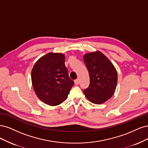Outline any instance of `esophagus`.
<instances>
[{
  "label": "esophagus",
  "instance_id": "esophagus-1",
  "mask_svg": "<svg viewBox=\"0 0 148 148\" xmlns=\"http://www.w3.org/2000/svg\"><path fill=\"white\" fill-rule=\"evenodd\" d=\"M74 83L75 85H78L79 84V79H76L74 80Z\"/></svg>",
  "mask_w": 148,
  "mask_h": 148
}]
</instances>
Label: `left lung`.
<instances>
[{
	"label": "left lung",
	"mask_w": 148,
	"mask_h": 148,
	"mask_svg": "<svg viewBox=\"0 0 148 148\" xmlns=\"http://www.w3.org/2000/svg\"><path fill=\"white\" fill-rule=\"evenodd\" d=\"M84 60L90 75V85L84 93L92 103H103L111 98L116 90V69L107 57L99 51L85 54Z\"/></svg>",
	"instance_id": "8db88e82"
}]
</instances>
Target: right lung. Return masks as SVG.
Returning a JSON list of instances; mask_svg holds the SVG:
<instances>
[{
  "instance_id": "add662e5",
  "label": "right lung",
  "mask_w": 148,
  "mask_h": 148,
  "mask_svg": "<svg viewBox=\"0 0 148 148\" xmlns=\"http://www.w3.org/2000/svg\"><path fill=\"white\" fill-rule=\"evenodd\" d=\"M65 56L49 53L37 61L31 71L32 87L42 101L56 106L67 98L74 81L64 64Z\"/></svg>"
}]
</instances>
